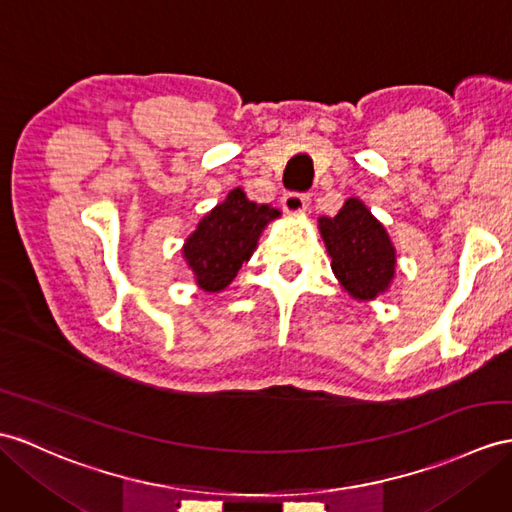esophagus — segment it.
Returning <instances> with one entry per match:
<instances>
[{
	"label": "esophagus",
	"instance_id": "esophagus-1",
	"mask_svg": "<svg viewBox=\"0 0 512 512\" xmlns=\"http://www.w3.org/2000/svg\"><path fill=\"white\" fill-rule=\"evenodd\" d=\"M308 204H310V195H306V193H286L282 197V208L289 215H302V213H306Z\"/></svg>",
	"mask_w": 512,
	"mask_h": 512
}]
</instances>
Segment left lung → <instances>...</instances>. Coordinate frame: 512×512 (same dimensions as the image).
<instances>
[{"label":"left lung","instance_id":"1","mask_svg":"<svg viewBox=\"0 0 512 512\" xmlns=\"http://www.w3.org/2000/svg\"><path fill=\"white\" fill-rule=\"evenodd\" d=\"M321 239L332 258V271L343 289L360 302L389 291L397 254L389 232L358 197L345 199L334 217H319Z\"/></svg>","mask_w":512,"mask_h":512}]
</instances>
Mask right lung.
Masks as SVG:
<instances>
[{
  "mask_svg": "<svg viewBox=\"0 0 512 512\" xmlns=\"http://www.w3.org/2000/svg\"><path fill=\"white\" fill-rule=\"evenodd\" d=\"M280 210L249 202L243 189H232L221 204L202 217L182 245V256L195 284L206 293H219L258 247V239Z\"/></svg>",
  "mask_w": 512,
  "mask_h": 512,
  "instance_id": "add662e5",
  "label": "right lung"
}]
</instances>
